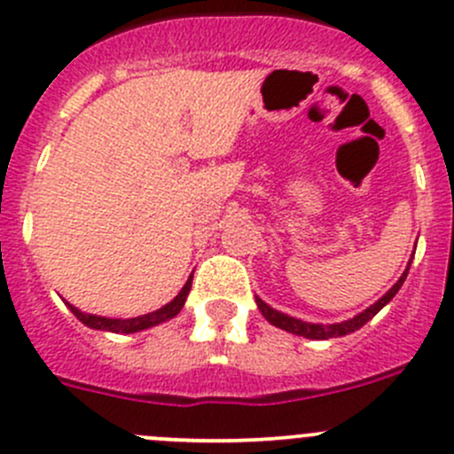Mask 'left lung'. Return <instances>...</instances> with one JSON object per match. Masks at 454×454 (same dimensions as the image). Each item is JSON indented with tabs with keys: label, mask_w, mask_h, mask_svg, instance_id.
Segmentation results:
<instances>
[{
	"label": "left lung",
	"mask_w": 454,
	"mask_h": 454,
	"mask_svg": "<svg viewBox=\"0 0 454 454\" xmlns=\"http://www.w3.org/2000/svg\"><path fill=\"white\" fill-rule=\"evenodd\" d=\"M411 259H413V256H411ZM409 268H411V261H409V265H406L404 274H402V277L397 278L395 286H393L391 290H388L387 294L382 296V299H378L373 305H371V308L364 309V312H360L358 316H354V318H349V320H342V323H332V325L305 323V320L294 318V316H287V314L278 312V309L270 308V305L263 303V301H261L259 296H254V301H256V308H259V312L263 314V318L268 320L270 325H274V327L286 329V332L294 333V336L309 338V340H327V338L347 336V333L356 332V329H360V327H363V325H367L369 320L373 318V316L384 308V305L391 303L393 296H395L397 292H400L402 283L406 281V274H409Z\"/></svg>",
	"instance_id": "left-lung-1"
}]
</instances>
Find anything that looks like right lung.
I'll return each instance as SVG.
<instances>
[{"label": "right lung", "instance_id": "right-lung-1", "mask_svg": "<svg viewBox=\"0 0 454 454\" xmlns=\"http://www.w3.org/2000/svg\"><path fill=\"white\" fill-rule=\"evenodd\" d=\"M191 281H193V274H191L189 281L184 283V287L177 292L176 299L168 301L167 305H162V308L155 309V312L136 316V318H107V316L81 312L79 308H74V305L67 303V301H66V305L70 308V312L74 314L81 323L87 325L90 329H100V332H112V333H136V332H142V329L155 327V325L167 323V320L176 318V316L180 314V309L184 308L186 296H189V292H191Z\"/></svg>", "mask_w": 454, "mask_h": 454}]
</instances>
